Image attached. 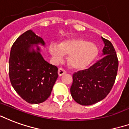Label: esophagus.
<instances>
[{
	"instance_id": "obj_1",
	"label": "esophagus",
	"mask_w": 129,
	"mask_h": 129,
	"mask_svg": "<svg viewBox=\"0 0 129 129\" xmlns=\"http://www.w3.org/2000/svg\"><path fill=\"white\" fill-rule=\"evenodd\" d=\"M66 73V72L63 69H62V68H59V69L58 70V75H59V77H61L62 75H63V74H65Z\"/></svg>"
}]
</instances>
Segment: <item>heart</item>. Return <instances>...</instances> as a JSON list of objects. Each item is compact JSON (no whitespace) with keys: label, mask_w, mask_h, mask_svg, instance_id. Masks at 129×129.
Returning <instances> with one entry per match:
<instances>
[{"label":"heart","mask_w":129,"mask_h":129,"mask_svg":"<svg viewBox=\"0 0 129 129\" xmlns=\"http://www.w3.org/2000/svg\"><path fill=\"white\" fill-rule=\"evenodd\" d=\"M49 52L55 62L61 61L65 55H69L68 62L75 70H83L93 63L99 55L96 44L83 39L65 40L49 45Z\"/></svg>","instance_id":"1"}]
</instances>
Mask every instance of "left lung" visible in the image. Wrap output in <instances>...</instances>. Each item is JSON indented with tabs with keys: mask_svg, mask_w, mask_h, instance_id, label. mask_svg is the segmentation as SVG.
<instances>
[{
	"mask_svg": "<svg viewBox=\"0 0 129 129\" xmlns=\"http://www.w3.org/2000/svg\"><path fill=\"white\" fill-rule=\"evenodd\" d=\"M101 38L105 44L101 59L88 69L72 75L71 96L81 105H91L105 99L117 75L118 60L115 49L111 42Z\"/></svg>",
	"mask_w": 129,
	"mask_h": 129,
	"instance_id": "1",
	"label": "left lung"
}]
</instances>
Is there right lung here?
Masks as SVG:
<instances>
[{
    "mask_svg": "<svg viewBox=\"0 0 129 129\" xmlns=\"http://www.w3.org/2000/svg\"><path fill=\"white\" fill-rule=\"evenodd\" d=\"M45 42L32 30L19 36L12 46L9 74L12 86L21 98L30 104L43 103L50 96L58 77V68L42 55Z\"/></svg>",
    "mask_w": 129,
    "mask_h": 129,
    "instance_id": "add662e5",
    "label": "right lung"
}]
</instances>
